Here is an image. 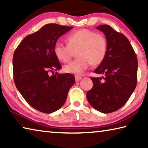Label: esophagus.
<instances>
[{"instance_id": "esophagus-1", "label": "esophagus", "mask_w": 148, "mask_h": 148, "mask_svg": "<svg viewBox=\"0 0 148 148\" xmlns=\"http://www.w3.org/2000/svg\"><path fill=\"white\" fill-rule=\"evenodd\" d=\"M75 79H76V82H78L82 79V76H77V75H76V76H75Z\"/></svg>"}]
</instances>
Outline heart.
<instances>
[{
    "label": "heart",
    "instance_id": "b5f03b06",
    "mask_svg": "<svg viewBox=\"0 0 148 148\" xmlns=\"http://www.w3.org/2000/svg\"><path fill=\"white\" fill-rule=\"evenodd\" d=\"M67 44L57 42L54 53L57 59L67 62L76 51L77 58L64 66L67 73L82 74L90 65L98 66L106 57L108 42L104 35L87 29L74 32L66 38Z\"/></svg>",
    "mask_w": 148,
    "mask_h": 148
}]
</instances>
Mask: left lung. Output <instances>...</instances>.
Returning a JSON list of instances; mask_svg holds the SVG:
<instances>
[{
    "mask_svg": "<svg viewBox=\"0 0 148 148\" xmlns=\"http://www.w3.org/2000/svg\"><path fill=\"white\" fill-rule=\"evenodd\" d=\"M97 29L106 36L108 49L104 61L94 71L103 76L91 77L93 86L87 92V99L95 110L112 113L124 106L136 88L138 60L124 34L108 25Z\"/></svg>",
    "mask_w": 148,
    "mask_h": 148,
    "instance_id": "left-lung-1",
    "label": "left lung"
}]
</instances>
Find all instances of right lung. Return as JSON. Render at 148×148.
I'll return each instance as SVG.
<instances>
[{"instance_id": "obj_1", "label": "right lung", "mask_w": 148, "mask_h": 148, "mask_svg": "<svg viewBox=\"0 0 148 148\" xmlns=\"http://www.w3.org/2000/svg\"><path fill=\"white\" fill-rule=\"evenodd\" d=\"M72 27L46 24L27 35L13 56L14 80L17 89L29 105L50 114L62 106L69 91L75 82L73 75L59 74L61 69L54 53L57 40ZM50 72L53 75L50 76Z\"/></svg>"}]
</instances>
